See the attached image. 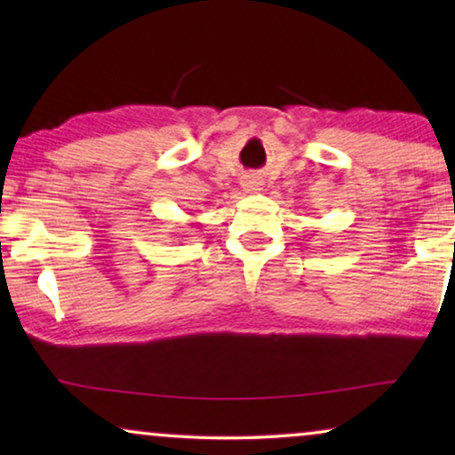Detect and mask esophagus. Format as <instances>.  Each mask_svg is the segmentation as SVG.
<instances>
[{
  "mask_svg": "<svg viewBox=\"0 0 455 455\" xmlns=\"http://www.w3.org/2000/svg\"><path fill=\"white\" fill-rule=\"evenodd\" d=\"M240 186H242V188H244V192H259V190H263V182H260V178L254 176V173H248V176L242 178Z\"/></svg>",
  "mask_w": 455,
  "mask_h": 455,
  "instance_id": "obj_1",
  "label": "esophagus"
}]
</instances>
